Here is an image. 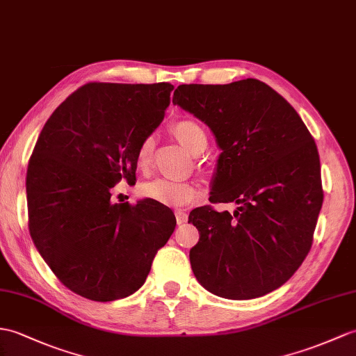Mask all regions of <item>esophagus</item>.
<instances>
[{"label": "esophagus", "instance_id": "obj_1", "mask_svg": "<svg viewBox=\"0 0 356 356\" xmlns=\"http://www.w3.org/2000/svg\"><path fill=\"white\" fill-rule=\"evenodd\" d=\"M176 220H177V225H184V222L188 221V213L181 209L176 211Z\"/></svg>", "mask_w": 356, "mask_h": 356}]
</instances>
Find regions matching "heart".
<instances>
[{"label": "heart", "instance_id": "obj_1", "mask_svg": "<svg viewBox=\"0 0 356 356\" xmlns=\"http://www.w3.org/2000/svg\"><path fill=\"white\" fill-rule=\"evenodd\" d=\"M172 134L177 138L179 143L184 145L188 152L194 154L202 153L208 147V135L204 129L194 120H179L172 124ZM154 148V136L148 135L140 140L135 159L139 168H147L153 158ZM144 197L152 200L167 204V206H186L197 197V191L193 185L186 181H179L172 179L158 177L148 180L140 186Z\"/></svg>", "mask_w": 356, "mask_h": 356}]
</instances>
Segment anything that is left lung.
<instances>
[{"label":"left lung","instance_id":"left-lung-1","mask_svg":"<svg viewBox=\"0 0 356 356\" xmlns=\"http://www.w3.org/2000/svg\"><path fill=\"white\" fill-rule=\"evenodd\" d=\"M172 103L202 120L221 154L211 203L202 206L191 268L209 293L232 300L266 296L302 266L323 203L317 145L299 113L256 79L229 85H180Z\"/></svg>","mask_w":356,"mask_h":356}]
</instances>
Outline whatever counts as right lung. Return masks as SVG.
Wrapping results in <instances>:
<instances>
[{
    "instance_id": "1",
    "label": "right lung",
    "mask_w": 356,
    "mask_h": 356,
    "mask_svg": "<svg viewBox=\"0 0 356 356\" xmlns=\"http://www.w3.org/2000/svg\"><path fill=\"white\" fill-rule=\"evenodd\" d=\"M170 83H88L57 107L27 168L29 229L60 282L85 299L138 291L176 217L150 198L113 203L111 189L136 180V148L170 106Z\"/></svg>"
}]
</instances>
